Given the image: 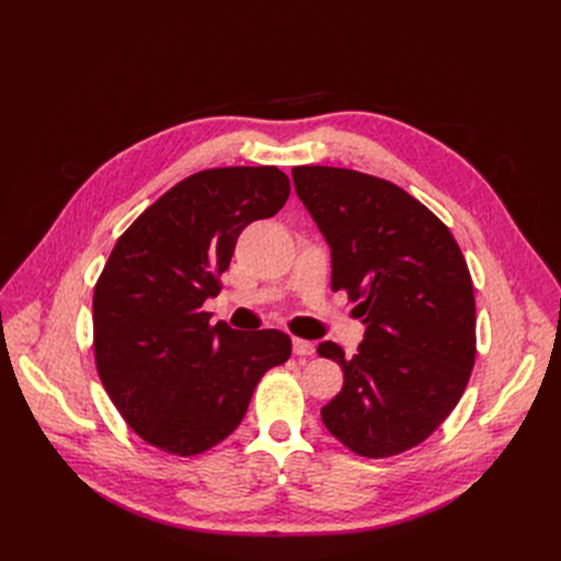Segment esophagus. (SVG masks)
Listing matches in <instances>:
<instances>
[{
    "mask_svg": "<svg viewBox=\"0 0 561 561\" xmlns=\"http://www.w3.org/2000/svg\"><path fill=\"white\" fill-rule=\"evenodd\" d=\"M293 351H295V355H313L316 346L311 342H307V339H293Z\"/></svg>",
    "mask_w": 561,
    "mask_h": 561,
    "instance_id": "34e87169",
    "label": "esophagus"
}]
</instances>
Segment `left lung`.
I'll return each instance as SVG.
<instances>
[{
	"instance_id": "left-lung-1",
	"label": "left lung",
	"mask_w": 561,
	"mask_h": 561,
	"mask_svg": "<svg viewBox=\"0 0 561 561\" xmlns=\"http://www.w3.org/2000/svg\"><path fill=\"white\" fill-rule=\"evenodd\" d=\"M297 196L332 250V290L367 325L353 358L322 342L344 386L322 407L351 451L388 458L428 439L474 365V295L447 225L398 184L332 165L293 168Z\"/></svg>"
}]
</instances>
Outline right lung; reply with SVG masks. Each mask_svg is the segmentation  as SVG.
<instances>
[{
    "label": "right lung",
    "mask_w": 561,
    "mask_h": 561,
    "mask_svg": "<svg viewBox=\"0 0 561 561\" xmlns=\"http://www.w3.org/2000/svg\"><path fill=\"white\" fill-rule=\"evenodd\" d=\"M290 196L276 165L210 168L178 182L118 236L93 290L98 377L147 445L196 456L243 421L254 386L293 353L280 330L213 325L239 233Z\"/></svg>",
    "instance_id": "add662e5"
}]
</instances>
